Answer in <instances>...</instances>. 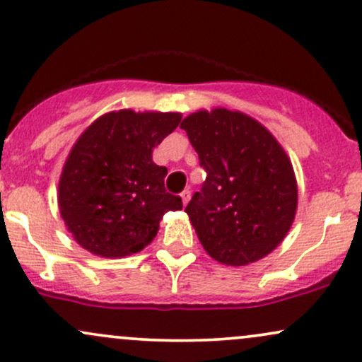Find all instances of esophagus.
I'll use <instances>...</instances> for the list:
<instances>
[{"label":"esophagus","mask_w":362,"mask_h":362,"mask_svg":"<svg viewBox=\"0 0 362 362\" xmlns=\"http://www.w3.org/2000/svg\"><path fill=\"white\" fill-rule=\"evenodd\" d=\"M180 197H182V202H184V206L189 204V201H190V190H189V189L184 190V192L180 194Z\"/></svg>","instance_id":"esophagus-1"}]
</instances>
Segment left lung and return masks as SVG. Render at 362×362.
I'll list each match as a JSON object with an SVG mask.
<instances>
[{"mask_svg": "<svg viewBox=\"0 0 362 362\" xmlns=\"http://www.w3.org/2000/svg\"><path fill=\"white\" fill-rule=\"evenodd\" d=\"M207 177L185 207L214 260L248 265L288 235L298 207L293 165L276 138L242 112L199 110L184 119Z\"/></svg>", "mask_w": 362, "mask_h": 362, "instance_id": "obj_1", "label": "left lung"}]
</instances>
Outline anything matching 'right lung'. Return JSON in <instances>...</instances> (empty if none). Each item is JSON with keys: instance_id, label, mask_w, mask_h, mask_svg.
I'll return each instance as SVG.
<instances>
[{"instance_id": "obj_1", "label": "right lung", "mask_w": 362, "mask_h": 362, "mask_svg": "<svg viewBox=\"0 0 362 362\" xmlns=\"http://www.w3.org/2000/svg\"><path fill=\"white\" fill-rule=\"evenodd\" d=\"M177 112H109L78 138L59 178V213L85 250L107 259L151 243L182 199L165 190L153 148L175 131Z\"/></svg>"}]
</instances>
